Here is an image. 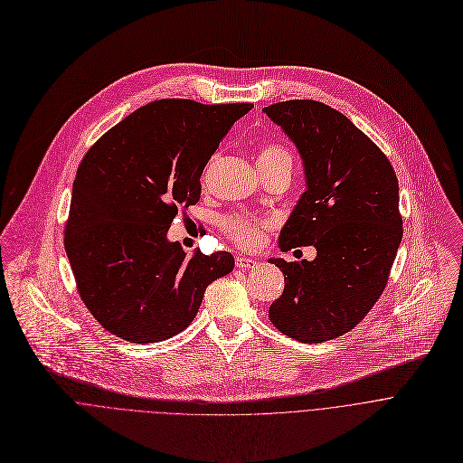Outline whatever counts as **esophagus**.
<instances>
[{"label": "esophagus", "instance_id": "esophagus-1", "mask_svg": "<svg viewBox=\"0 0 463 463\" xmlns=\"http://www.w3.org/2000/svg\"><path fill=\"white\" fill-rule=\"evenodd\" d=\"M260 266V261L247 258V256H236V268L240 269H254Z\"/></svg>", "mask_w": 463, "mask_h": 463}]
</instances>
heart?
<instances>
[{
    "label": "heart",
    "mask_w": 463,
    "mask_h": 463,
    "mask_svg": "<svg viewBox=\"0 0 463 463\" xmlns=\"http://www.w3.org/2000/svg\"><path fill=\"white\" fill-rule=\"evenodd\" d=\"M256 161H258V168H261V166H269L277 163H291V156L284 146L277 143H266L260 148ZM223 227L229 238L238 247L249 250L261 245L263 238H266L268 222L254 220V218H229Z\"/></svg>",
    "instance_id": "obj_1"
}]
</instances>
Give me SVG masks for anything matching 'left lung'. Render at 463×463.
<instances>
[{
	"label": "left lung",
	"instance_id": "obj_1",
	"mask_svg": "<svg viewBox=\"0 0 463 463\" xmlns=\"http://www.w3.org/2000/svg\"><path fill=\"white\" fill-rule=\"evenodd\" d=\"M297 146L306 190L280 231V250L313 245L315 260L269 258L286 288L269 307L291 339L318 345L354 329L381 297L403 220L390 161L343 113L317 100L263 108Z\"/></svg>",
	"mask_w": 463,
	"mask_h": 463
}]
</instances>
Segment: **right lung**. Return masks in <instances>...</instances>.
<instances>
[{
  "label": "right lung",
  "mask_w": 463,
  "mask_h": 463,
  "mask_svg": "<svg viewBox=\"0 0 463 463\" xmlns=\"http://www.w3.org/2000/svg\"><path fill=\"white\" fill-rule=\"evenodd\" d=\"M250 108L156 100L82 159L63 245L80 298L109 334L137 345L177 335L209 284L234 269L231 252L186 258L166 234L177 211L200 202L205 165Z\"/></svg>",
  "instance_id": "add662e5"
}]
</instances>
